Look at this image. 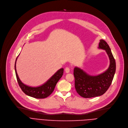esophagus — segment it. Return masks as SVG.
I'll return each mask as SVG.
<instances>
[{"label":"esophagus","instance_id":"esophagus-1","mask_svg":"<svg viewBox=\"0 0 128 128\" xmlns=\"http://www.w3.org/2000/svg\"><path fill=\"white\" fill-rule=\"evenodd\" d=\"M65 71L66 73H69L70 72V68L69 67H66L65 68Z\"/></svg>","mask_w":128,"mask_h":128}]
</instances>
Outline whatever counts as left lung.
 Listing matches in <instances>:
<instances>
[{"instance_id":"obj_1","label":"left lung","mask_w":128,"mask_h":128,"mask_svg":"<svg viewBox=\"0 0 128 128\" xmlns=\"http://www.w3.org/2000/svg\"><path fill=\"white\" fill-rule=\"evenodd\" d=\"M99 48L106 50L108 56L110 64L104 72L96 76H90L78 67L74 69L75 88L81 96L90 98L100 96L106 92L113 80L116 71V62L110 48L104 40H100Z\"/></svg>"}]
</instances>
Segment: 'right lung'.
I'll list each match as a JSON object with an SVG mask.
<instances>
[{"mask_svg":"<svg viewBox=\"0 0 128 128\" xmlns=\"http://www.w3.org/2000/svg\"><path fill=\"white\" fill-rule=\"evenodd\" d=\"M16 59L15 62V71L18 84L22 90L26 94L36 99H44L48 96L53 92L56 84L58 80L62 77L64 73V69L62 68L58 70L46 82L39 87H31L27 86L21 82L18 78L16 69Z\"/></svg>","mask_w":128,"mask_h":128,"instance_id":"right-lung-1","label":"right lung"}]
</instances>
